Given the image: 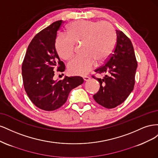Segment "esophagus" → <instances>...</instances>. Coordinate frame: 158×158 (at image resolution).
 Listing matches in <instances>:
<instances>
[{"label": "esophagus", "mask_w": 158, "mask_h": 158, "mask_svg": "<svg viewBox=\"0 0 158 158\" xmlns=\"http://www.w3.org/2000/svg\"><path fill=\"white\" fill-rule=\"evenodd\" d=\"M83 78H84V81H88V80H89V79H90V78L89 77V76H84L83 77Z\"/></svg>", "instance_id": "esophagus-1"}]
</instances>
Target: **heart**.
Masks as SVG:
<instances>
[{"label": "heart", "instance_id": "1", "mask_svg": "<svg viewBox=\"0 0 158 158\" xmlns=\"http://www.w3.org/2000/svg\"><path fill=\"white\" fill-rule=\"evenodd\" d=\"M69 35L59 34L55 48L60 57L68 60L73 55L75 42L82 41V55L74 56L68 64L69 73L75 75L88 73L95 64L102 63L111 53L116 41V32L108 22L78 20L67 27Z\"/></svg>", "mask_w": 158, "mask_h": 158}]
</instances>
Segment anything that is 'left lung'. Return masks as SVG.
<instances>
[{"label":"left lung","instance_id":"8db88e82","mask_svg":"<svg viewBox=\"0 0 158 158\" xmlns=\"http://www.w3.org/2000/svg\"><path fill=\"white\" fill-rule=\"evenodd\" d=\"M117 44L113 54L105 65L95 70L107 73L103 79L95 78L100 88L94 99L107 109L116 107L125 101L132 92L135 83L137 61L130 39L123 31L116 30Z\"/></svg>","mask_w":158,"mask_h":158}]
</instances>
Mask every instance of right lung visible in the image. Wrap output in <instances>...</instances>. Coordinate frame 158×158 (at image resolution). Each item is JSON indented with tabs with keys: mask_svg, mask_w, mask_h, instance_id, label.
<instances>
[{
	"mask_svg": "<svg viewBox=\"0 0 158 158\" xmlns=\"http://www.w3.org/2000/svg\"><path fill=\"white\" fill-rule=\"evenodd\" d=\"M63 21L55 22L33 38L27 47L22 67L23 85L28 97L36 107L54 111L66 103L70 91L84 82L80 76H65L54 80V70L64 72L55 48L57 31Z\"/></svg>",
	"mask_w": 158,
	"mask_h": 158,
	"instance_id": "1",
	"label": "right lung"
}]
</instances>
